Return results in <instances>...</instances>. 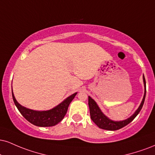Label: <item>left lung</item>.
Segmentation results:
<instances>
[{
  "instance_id": "left-lung-1",
  "label": "left lung",
  "mask_w": 155,
  "mask_h": 155,
  "mask_svg": "<svg viewBox=\"0 0 155 155\" xmlns=\"http://www.w3.org/2000/svg\"><path fill=\"white\" fill-rule=\"evenodd\" d=\"M143 86H144V94L142 99L140 105L137 108V110L134 113L133 115H131L129 118L124 120L115 121L110 119L108 117L102 113L100 108L97 102L94 101L91 97L89 96L88 99V104L89 107V112H90V117L93 122L97 126L100 128L105 130H108V131H116V130L120 129V128L124 127L126 125L131 122L134 118L137 117V115L139 114V112L143 107V102H144L145 97H146V81H145L144 76L143 75Z\"/></svg>"
}]
</instances>
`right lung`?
<instances>
[{
    "label": "right lung",
    "mask_w": 155,
    "mask_h": 155,
    "mask_svg": "<svg viewBox=\"0 0 155 155\" xmlns=\"http://www.w3.org/2000/svg\"><path fill=\"white\" fill-rule=\"evenodd\" d=\"M76 94L77 92L68 97L59 105L48 110H34L20 105L15 98L12 89L13 100L18 111L29 123L40 127L53 126L61 122L66 115L69 104L75 97Z\"/></svg>",
    "instance_id": "right-lung-1"
}]
</instances>
